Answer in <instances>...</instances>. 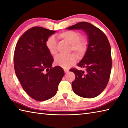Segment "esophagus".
<instances>
[{
    "mask_svg": "<svg viewBox=\"0 0 128 128\" xmlns=\"http://www.w3.org/2000/svg\"><path fill=\"white\" fill-rule=\"evenodd\" d=\"M69 70L68 69H64V72H65V73H67V72H69Z\"/></svg>",
    "mask_w": 128,
    "mask_h": 128,
    "instance_id": "1",
    "label": "esophagus"
}]
</instances>
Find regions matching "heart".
<instances>
[{
	"mask_svg": "<svg viewBox=\"0 0 128 128\" xmlns=\"http://www.w3.org/2000/svg\"><path fill=\"white\" fill-rule=\"evenodd\" d=\"M57 37L71 45L72 50L76 52L78 56H82L86 53L88 48V42L86 39H80V34L78 32L72 30L65 31L59 34ZM46 46L51 55L56 56L57 52L56 42L54 37L52 36L47 40ZM76 56L73 54L68 56L59 55L54 59L56 66L65 69L69 68L76 63Z\"/></svg>",
	"mask_w": 128,
	"mask_h": 128,
	"instance_id": "heart-1",
	"label": "heart"
}]
</instances>
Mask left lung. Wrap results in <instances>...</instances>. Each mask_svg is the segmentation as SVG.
Returning a JSON list of instances; mask_svg holds the SVG:
<instances>
[{
    "mask_svg": "<svg viewBox=\"0 0 128 128\" xmlns=\"http://www.w3.org/2000/svg\"><path fill=\"white\" fill-rule=\"evenodd\" d=\"M82 30L88 37V48L78 66L82 70L71 69L76 74L72 82L73 92L78 96L92 98L104 90L106 86L112 69L111 48L106 36L97 27L89 22H82L66 28Z\"/></svg>",
    "mask_w": 128,
    "mask_h": 128,
    "instance_id": "1",
    "label": "left lung"
}]
</instances>
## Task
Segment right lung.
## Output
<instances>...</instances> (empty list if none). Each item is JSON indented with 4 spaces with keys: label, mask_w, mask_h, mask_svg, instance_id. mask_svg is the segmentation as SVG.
I'll return each mask as SVG.
<instances>
[{
    "label": "right lung",
    "mask_w": 128,
    "mask_h": 128,
    "mask_svg": "<svg viewBox=\"0 0 128 128\" xmlns=\"http://www.w3.org/2000/svg\"><path fill=\"white\" fill-rule=\"evenodd\" d=\"M55 32L32 27L20 36L15 49L16 76L24 91L37 101L53 97L64 75L62 67H52L54 59L46 46L48 38Z\"/></svg>",
    "instance_id": "1"
}]
</instances>
